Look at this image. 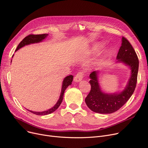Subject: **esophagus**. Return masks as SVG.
I'll return each mask as SVG.
<instances>
[{
	"label": "esophagus",
	"mask_w": 148,
	"mask_h": 148,
	"mask_svg": "<svg viewBox=\"0 0 148 148\" xmlns=\"http://www.w3.org/2000/svg\"><path fill=\"white\" fill-rule=\"evenodd\" d=\"M84 73L83 71H79L78 72L76 75L74 77V81L75 82H79L81 81L82 79V78L84 77Z\"/></svg>",
	"instance_id": "1"
}]
</instances>
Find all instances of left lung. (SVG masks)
I'll return each instance as SVG.
<instances>
[{"label": "left lung", "instance_id": "8db88e82", "mask_svg": "<svg viewBox=\"0 0 148 148\" xmlns=\"http://www.w3.org/2000/svg\"><path fill=\"white\" fill-rule=\"evenodd\" d=\"M118 62L128 66L131 70V77L125 89L119 93L105 94L99 87L97 74L95 71L90 75L91 88L85 99L88 107L100 114H111L119 110L133 94L137 82L139 60L135 51L129 41L122 37V44L117 54Z\"/></svg>", "mask_w": 148, "mask_h": 148}]
</instances>
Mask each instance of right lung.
Here are the masks:
<instances>
[{"label": "right lung", "instance_id": "right-lung-1", "mask_svg": "<svg viewBox=\"0 0 148 148\" xmlns=\"http://www.w3.org/2000/svg\"><path fill=\"white\" fill-rule=\"evenodd\" d=\"M48 36V34H30L27 36H26L25 38L23 39V40L20 42V43L18 44L17 49H16V51L18 50L20 48H22L24 47L26 45H29L30 44H33V43H39V42H41L43 41L47 36ZM73 79V76L72 75L67 76L64 80L62 81V88H61V92L60 94V96L59 98V99L56 103L54 106L48 110L47 111H43V112H34L32 111L28 110L30 112L37 115H46L50 114L53 112H54L59 107L60 104L62 102V99H63V96H64V93L66 88L68 87V86H70L72 84V81Z\"/></svg>", "mask_w": 148, "mask_h": 148}]
</instances>
